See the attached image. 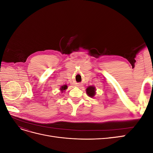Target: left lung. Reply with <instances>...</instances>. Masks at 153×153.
<instances>
[{"label": "left lung", "instance_id": "left-lung-1", "mask_svg": "<svg viewBox=\"0 0 153 153\" xmlns=\"http://www.w3.org/2000/svg\"><path fill=\"white\" fill-rule=\"evenodd\" d=\"M95 91H96L95 87L93 86L88 87L86 89V92L87 95L90 97H92V98L95 95Z\"/></svg>", "mask_w": 153, "mask_h": 153}]
</instances>
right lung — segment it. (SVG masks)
I'll return each instance as SVG.
<instances>
[{
	"instance_id": "obj_1",
	"label": "right lung",
	"mask_w": 153,
	"mask_h": 153,
	"mask_svg": "<svg viewBox=\"0 0 153 153\" xmlns=\"http://www.w3.org/2000/svg\"><path fill=\"white\" fill-rule=\"evenodd\" d=\"M67 85H63V86H62L61 87V91H64V90H66V89H67Z\"/></svg>"
}]
</instances>
